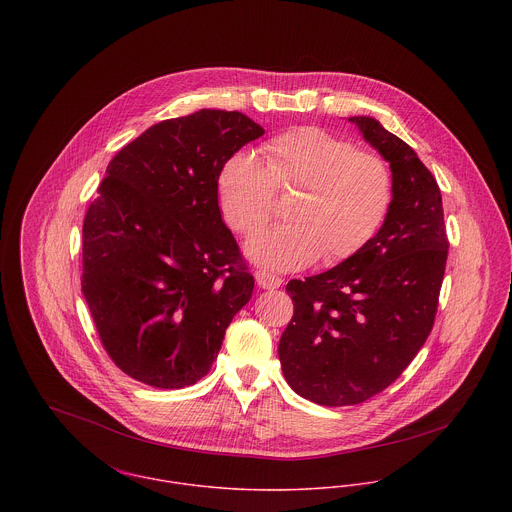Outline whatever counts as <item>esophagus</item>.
Masks as SVG:
<instances>
[{
  "label": "esophagus",
  "mask_w": 512,
  "mask_h": 512,
  "mask_svg": "<svg viewBox=\"0 0 512 512\" xmlns=\"http://www.w3.org/2000/svg\"><path fill=\"white\" fill-rule=\"evenodd\" d=\"M254 276H256V282H258V286H260L262 290H276V288H280L282 282H284L280 276H276V274H272V272H266V270H258Z\"/></svg>",
  "instance_id": "esophagus-1"
}]
</instances>
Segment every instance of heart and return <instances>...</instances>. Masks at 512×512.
I'll list each match as a JSON object with an SVG mask.
<instances>
[{"label":"heart","mask_w":512,"mask_h":512,"mask_svg":"<svg viewBox=\"0 0 512 512\" xmlns=\"http://www.w3.org/2000/svg\"><path fill=\"white\" fill-rule=\"evenodd\" d=\"M232 153L217 177L226 224L252 234L292 195L290 222L252 236L248 256L274 270H295L323 256L329 266L359 254L378 234L394 201L388 161L323 128H293L260 147Z\"/></svg>","instance_id":"obj_1"}]
</instances>
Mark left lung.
<instances>
[{
  "label": "left lung",
  "mask_w": 512,
  "mask_h": 512,
  "mask_svg": "<svg viewBox=\"0 0 512 512\" xmlns=\"http://www.w3.org/2000/svg\"><path fill=\"white\" fill-rule=\"evenodd\" d=\"M349 122L390 163L394 201L359 254L286 286L293 317L278 347L282 370L321 406L361 404L414 361L436 321L449 248L438 183L416 151L374 118Z\"/></svg>",
  "instance_id": "1"
}]
</instances>
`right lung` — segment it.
<instances>
[{"label":"right lung","instance_id":"1","mask_svg":"<svg viewBox=\"0 0 512 512\" xmlns=\"http://www.w3.org/2000/svg\"><path fill=\"white\" fill-rule=\"evenodd\" d=\"M264 128L240 112L163 120L106 167L82 224V293L114 365L155 388L201 380L254 278L222 222V163Z\"/></svg>","mask_w":512,"mask_h":512}]
</instances>
